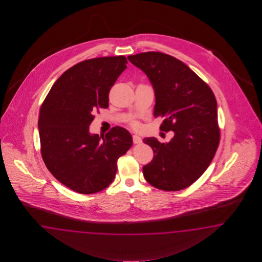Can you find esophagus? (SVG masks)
I'll use <instances>...</instances> for the list:
<instances>
[{
  "label": "esophagus",
  "mask_w": 262,
  "mask_h": 262,
  "mask_svg": "<svg viewBox=\"0 0 262 262\" xmlns=\"http://www.w3.org/2000/svg\"><path fill=\"white\" fill-rule=\"evenodd\" d=\"M133 140H134L135 144H141V143H142L141 137H139L138 135H134V136H133Z\"/></svg>",
  "instance_id": "1"
}]
</instances>
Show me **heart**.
Listing matches in <instances>:
<instances>
[{
  "instance_id": "obj_1",
  "label": "heart",
  "mask_w": 262,
  "mask_h": 262,
  "mask_svg": "<svg viewBox=\"0 0 262 262\" xmlns=\"http://www.w3.org/2000/svg\"><path fill=\"white\" fill-rule=\"evenodd\" d=\"M133 126L135 127H138V124H137V123H135V122H134V123H133Z\"/></svg>"
}]
</instances>
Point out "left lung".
<instances>
[{"mask_svg": "<svg viewBox=\"0 0 262 262\" xmlns=\"http://www.w3.org/2000/svg\"><path fill=\"white\" fill-rule=\"evenodd\" d=\"M127 59L151 81L156 96L154 116L164 118L160 129L174 132L167 143L144 138L143 142L154 151L152 160L143 167L144 178L161 190H182L204 174L218 148L220 130L214 94L174 56L148 52Z\"/></svg>", "mask_w": 262, "mask_h": 262, "instance_id": "obj_1", "label": "left lung"}]
</instances>
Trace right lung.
Wrapping results in <instances>:
<instances>
[{
    "mask_svg": "<svg viewBox=\"0 0 262 262\" xmlns=\"http://www.w3.org/2000/svg\"><path fill=\"white\" fill-rule=\"evenodd\" d=\"M125 56H105L74 65L57 79L40 108L41 155L58 182L80 194L111 184L117 160L133 146L126 128L90 134L93 111L108 106V93L127 68Z\"/></svg>",
    "mask_w": 262,
    "mask_h": 262,
    "instance_id": "1",
    "label": "right lung"
}]
</instances>
